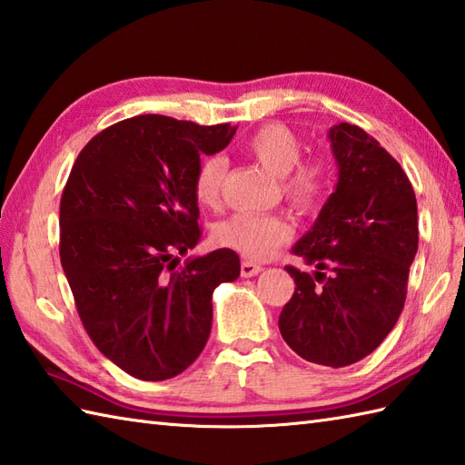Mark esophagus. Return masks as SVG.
I'll list each match as a JSON object with an SVG mask.
<instances>
[{
    "label": "esophagus",
    "mask_w": 465,
    "mask_h": 465,
    "mask_svg": "<svg viewBox=\"0 0 465 465\" xmlns=\"http://www.w3.org/2000/svg\"><path fill=\"white\" fill-rule=\"evenodd\" d=\"M260 272H263V268L260 263H253V262H242V278H253V275H258Z\"/></svg>",
    "instance_id": "esophagus-1"
}]
</instances>
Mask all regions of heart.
Wrapping results in <instances>:
<instances>
[{
  "instance_id": "1",
  "label": "heart",
  "mask_w": 465,
  "mask_h": 465,
  "mask_svg": "<svg viewBox=\"0 0 465 465\" xmlns=\"http://www.w3.org/2000/svg\"><path fill=\"white\" fill-rule=\"evenodd\" d=\"M302 142L288 125L268 124L245 142V153L265 172L280 177V192L295 212H315L325 200L331 183L330 163L322 157H302ZM225 162L205 157L195 167L193 195L203 207L222 202ZM292 238V225L275 213H233L213 227V242L222 248L242 253L252 262L270 260Z\"/></svg>"
}]
</instances>
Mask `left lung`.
Listing matches in <instances>:
<instances>
[{
    "label": "left lung",
    "instance_id": "left-lung-1",
    "mask_svg": "<svg viewBox=\"0 0 465 465\" xmlns=\"http://www.w3.org/2000/svg\"><path fill=\"white\" fill-rule=\"evenodd\" d=\"M328 137L338 185L292 248L315 272L285 268L295 292L280 331L303 360L345 368L378 348L403 310L418 203L401 165L361 127L338 124Z\"/></svg>",
    "mask_w": 465,
    "mask_h": 465
}]
</instances>
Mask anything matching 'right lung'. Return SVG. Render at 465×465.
I'll use <instances>...</instances> for the list:
<instances>
[{
  "instance_id": "right-lung-1",
  "label": "right lung",
  "mask_w": 465,
  "mask_h": 465,
  "mask_svg": "<svg viewBox=\"0 0 465 465\" xmlns=\"http://www.w3.org/2000/svg\"><path fill=\"white\" fill-rule=\"evenodd\" d=\"M238 127L135 115L92 137L59 203V258L95 348L137 380L162 381L197 360L212 331V295L240 275L215 250L183 265L202 238L193 173Z\"/></svg>"
}]
</instances>
